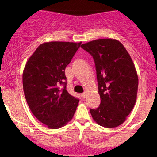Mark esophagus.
<instances>
[{"instance_id": "34e87169", "label": "esophagus", "mask_w": 157, "mask_h": 157, "mask_svg": "<svg viewBox=\"0 0 157 157\" xmlns=\"http://www.w3.org/2000/svg\"><path fill=\"white\" fill-rule=\"evenodd\" d=\"M86 96H87V93L85 92H84L83 93H82V94H81V97H82V98H86Z\"/></svg>"}]
</instances>
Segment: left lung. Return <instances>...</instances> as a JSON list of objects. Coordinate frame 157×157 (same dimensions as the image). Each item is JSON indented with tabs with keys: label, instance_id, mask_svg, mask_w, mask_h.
I'll return each instance as SVG.
<instances>
[{
	"label": "left lung",
	"instance_id": "obj_1",
	"mask_svg": "<svg viewBox=\"0 0 157 157\" xmlns=\"http://www.w3.org/2000/svg\"><path fill=\"white\" fill-rule=\"evenodd\" d=\"M81 47L92 56L96 66L101 104L90 109L92 117L104 128L118 127L136 101L138 77L131 57L114 39L96 40Z\"/></svg>",
	"mask_w": 157,
	"mask_h": 157
}]
</instances>
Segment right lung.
<instances>
[{
	"instance_id": "add662e5",
	"label": "right lung",
	"mask_w": 157,
	"mask_h": 157,
	"mask_svg": "<svg viewBox=\"0 0 157 157\" xmlns=\"http://www.w3.org/2000/svg\"><path fill=\"white\" fill-rule=\"evenodd\" d=\"M80 45L43 43L24 69L23 89L27 104L35 117L51 129L60 128L72 120L80 101L67 90L65 69Z\"/></svg>"
}]
</instances>
